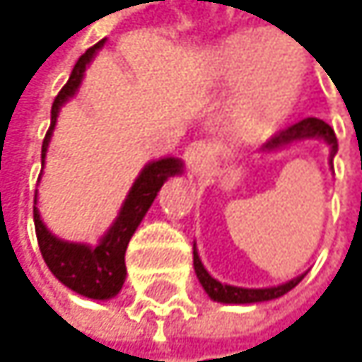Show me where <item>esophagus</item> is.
Wrapping results in <instances>:
<instances>
[{
	"mask_svg": "<svg viewBox=\"0 0 362 362\" xmlns=\"http://www.w3.org/2000/svg\"><path fill=\"white\" fill-rule=\"evenodd\" d=\"M185 160H187V167H189L191 175L199 177V175H206L215 167L217 151H215V147L211 143L195 141L185 149Z\"/></svg>",
	"mask_w": 362,
	"mask_h": 362,
	"instance_id": "34e87169",
	"label": "esophagus"
}]
</instances>
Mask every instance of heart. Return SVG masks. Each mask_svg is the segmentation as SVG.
<instances>
[{
    "mask_svg": "<svg viewBox=\"0 0 362 362\" xmlns=\"http://www.w3.org/2000/svg\"><path fill=\"white\" fill-rule=\"evenodd\" d=\"M219 78L239 88L232 121L245 134H256L296 108L308 76L300 45L278 32L252 30L226 40L217 56Z\"/></svg>",
    "mask_w": 362,
    "mask_h": 362,
    "instance_id": "heart-1",
    "label": "heart"
}]
</instances>
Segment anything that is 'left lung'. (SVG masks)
Instances as JSON below:
<instances>
[{"label": "left lung", "instance_id": "obj_1", "mask_svg": "<svg viewBox=\"0 0 362 362\" xmlns=\"http://www.w3.org/2000/svg\"><path fill=\"white\" fill-rule=\"evenodd\" d=\"M310 139H317V141H324L330 149V165H332V158L337 154V136H334V130L328 126L326 121L322 119H315V117H308V119H302L293 126L284 128L282 132H278L276 136H272L265 145L260 147V151H265V154H272V151H280V149H286L296 143H302V141H310ZM193 267H195V274H197V280L199 284L204 286V291L208 293L213 302H221V304H256V302H269V300H276L284 293H288L291 288L298 286L302 282V276L298 278H291L288 282H282L278 286H265V288H245V286H232V284H223L219 280H215L211 274L206 272V267L202 265V258L197 254V247L193 243Z\"/></svg>", "mask_w": 362, "mask_h": 362}]
</instances>
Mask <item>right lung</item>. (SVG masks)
<instances>
[{
  "label": "right lung",
  "instance_id": "obj_1",
  "mask_svg": "<svg viewBox=\"0 0 362 362\" xmlns=\"http://www.w3.org/2000/svg\"><path fill=\"white\" fill-rule=\"evenodd\" d=\"M106 45V38L100 43L88 47L76 62L71 76H69L62 90L56 95L54 106H52V126L43 141V151H40V163L45 167V156L52 143V134L56 130L60 108L76 97L80 90V84L84 80V74L88 64L95 60L97 52ZM185 173V165L180 158L165 156L158 160L147 163L136 180L132 182L126 199H123L119 215L115 217L112 226L104 232L97 245L88 243H76V241H64L58 239L56 234L49 232V228L40 219V213L36 208V195H34V228H36V239L43 260L47 262L49 272L71 291L88 298V300H110L115 298L123 282H126V250L136 232L139 223L143 221L149 206L154 204L160 187L169 177ZM40 180V177H38Z\"/></svg>",
  "mask_w": 362,
  "mask_h": 362
}]
</instances>
